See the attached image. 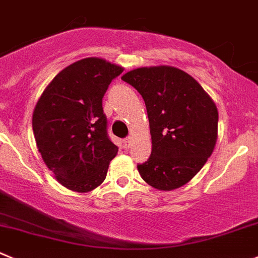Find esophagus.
Instances as JSON below:
<instances>
[{"label": "esophagus", "instance_id": "esophagus-1", "mask_svg": "<svg viewBox=\"0 0 258 258\" xmlns=\"http://www.w3.org/2000/svg\"><path fill=\"white\" fill-rule=\"evenodd\" d=\"M123 144H124V147L128 149V147L131 146V137H126V139L123 140Z\"/></svg>", "mask_w": 258, "mask_h": 258}]
</instances>
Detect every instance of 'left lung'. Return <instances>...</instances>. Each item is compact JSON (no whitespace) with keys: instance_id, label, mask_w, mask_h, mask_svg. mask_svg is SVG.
I'll return each mask as SVG.
<instances>
[{"instance_id":"left-lung-1","label":"left lung","mask_w":258,"mask_h":258,"mask_svg":"<svg viewBox=\"0 0 258 258\" xmlns=\"http://www.w3.org/2000/svg\"><path fill=\"white\" fill-rule=\"evenodd\" d=\"M144 98L152 150L137 165L142 179L172 190L192 179L211 157L218 134V111L196 79L174 67L137 68L122 77Z\"/></svg>"}]
</instances>
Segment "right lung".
Instances as JSON below:
<instances>
[{
    "label": "right lung",
    "instance_id": "add662e5",
    "mask_svg": "<svg viewBox=\"0 0 258 258\" xmlns=\"http://www.w3.org/2000/svg\"><path fill=\"white\" fill-rule=\"evenodd\" d=\"M122 67L86 57L62 69L35 106L36 146L62 186L87 192L106 179L118 147L107 134L102 99Z\"/></svg>",
    "mask_w": 258,
    "mask_h": 258
}]
</instances>
